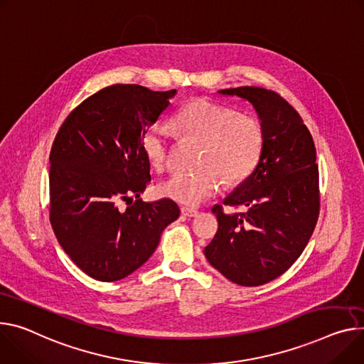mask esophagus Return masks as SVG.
I'll list each match as a JSON object with an SVG mask.
<instances>
[{
  "label": "esophagus",
  "mask_w": 364,
  "mask_h": 364,
  "mask_svg": "<svg viewBox=\"0 0 364 364\" xmlns=\"http://www.w3.org/2000/svg\"><path fill=\"white\" fill-rule=\"evenodd\" d=\"M197 212L196 209H191V208H181V215H184V216H187V218H194V216H197Z\"/></svg>",
  "instance_id": "1"
}]
</instances>
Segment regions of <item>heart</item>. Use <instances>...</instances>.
<instances>
[{
    "label": "heart",
    "mask_w": 364,
    "mask_h": 364,
    "mask_svg": "<svg viewBox=\"0 0 364 364\" xmlns=\"http://www.w3.org/2000/svg\"><path fill=\"white\" fill-rule=\"evenodd\" d=\"M173 124L184 135L205 142L203 168L194 173L180 171L159 186V193L168 199L196 208L215 196L222 177L230 184L247 178L261 156L264 134L258 120L208 98H196L183 106ZM141 149L155 170H162L168 161V130L159 123L148 126L141 136Z\"/></svg>",
    "instance_id": "1"
}]
</instances>
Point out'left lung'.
I'll use <instances>...</instances> for the list:
<instances>
[{
  "label": "left lung",
  "instance_id": "left-lung-1",
  "mask_svg": "<svg viewBox=\"0 0 364 364\" xmlns=\"http://www.w3.org/2000/svg\"><path fill=\"white\" fill-rule=\"evenodd\" d=\"M218 92L252 106L264 146L254 171L223 200L248 212L223 213L216 205L219 228L205 255L228 280L261 286L282 276L314 234L319 215L316 151L299 113L276 92L258 87Z\"/></svg>",
  "mask_w": 364,
  "mask_h": 364
}]
</instances>
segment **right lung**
I'll return each mask as SVG.
<instances>
[{
    "label": "right lung",
    "instance_id": "obj_1",
    "mask_svg": "<svg viewBox=\"0 0 364 364\" xmlns=\"http://www.w3.org/2000/svg\"><path fill=\"white\" fill-rule=\"evenodd\" d=\"M176 94L132 84L106 87L73 110L55 138L50 223L63 251L95 280L116 282L138 270L180 216L171 199H141L151 181L141 136Z\"/></svg>",
    "mask_w": 364,
    "mask_h": 364
}]
</instances>
